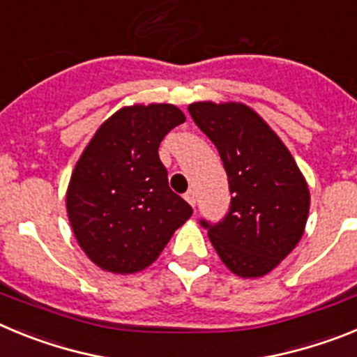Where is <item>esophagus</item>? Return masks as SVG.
I'll return each instance as SVG.
<instances>
[{"instance_id": "obj_1", "label": "esophagus", "mask_w": 357, "mask_h": 357, "mask_svg": "<svg viewBox=\"0 0 357 357\" xmlns=\"http://www.w3.org/2000/svg\"><path fill=\"white\" fill-rule=\"evenodd\" d=\"M184 198H185V202H188L189 206L195 207V204H197V197H195V191H188V193L184 195Z\"/></svg>"}]
</instances>
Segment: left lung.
I'll return each mask as SVG.
<instances>
[{
	"label": "left lung",
	"instance_id": "obj_1",
	"mask_svg": "<svg viewBox=\"0 0 357 357\" xmlns=\"http://www.w3.org/2000/svg\"><path fill=\"white\" fill-rule=\"evenodd\" d=\"M188 110L220 151L232 195L222 222L202 225L230 272L243 279L266 275L304 234L307 182L279 135L245 103L195 102Z\"/></svg>",
	"mask_w": 357,
	"mask_h": 357
}]
</instances>
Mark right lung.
I'll return each mask as SVG.
<instances>
[{"instance_id":"obj_1","label":"right lung","mask_w":357,"mask_h":357,"mask_svg":"<svg viewBox=\"0 0 357 357\" xmlns=\"http://www.w3.org/2000/svg\"><path fill=\"white\" fill-rule=\"evenodd\" d=\"M185 121L172 103L121 107L100 125L69 178L66 209L85 255L110 273L150 266L193 214L168 185L159 144Z\"/></svg>"}]
</instances>
